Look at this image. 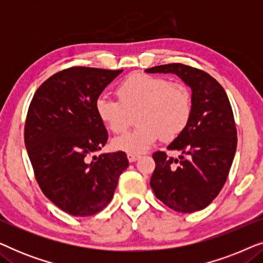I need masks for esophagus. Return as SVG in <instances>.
Instances as JSON below:
<instances>
[{"label":"esophagus","instance_id":"1","mask_svg":"<svg viewBox=\"0 0 263 263\" xmlns=\"http://www.w3.org/2000/svg\"><path fill=\"white\" fill-rule=\"evenodd\" d=\"M128 160L130 161V163H134V161H136L140 158L139 154H132V153H128Z\"/></svg>","mask_w":263,"mask_h":263}]
</instances>
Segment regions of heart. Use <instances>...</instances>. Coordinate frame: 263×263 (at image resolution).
I'll return each mask as SVG.
<instances>
[{
  "mask_svg": "<svg viewBox=\"0 0 263 263\" xmlns=\"http://www.w3.org/2000/svg\"><path fill=\"white\" fill-rule=\"evenodd\" d=\"M118 100L100 96L96 110L115 134L127 130L136 115L139 127L114 140V147L138 154L149 148L157 139L172 141L188 127L193 114V95L182 82L147 74H133L116 88Z\"/></svg>",
  "mask_w": 263,
  "mask_h": 263,
  "instance_id": "1",
  "label": "heart"
}]
</instances>
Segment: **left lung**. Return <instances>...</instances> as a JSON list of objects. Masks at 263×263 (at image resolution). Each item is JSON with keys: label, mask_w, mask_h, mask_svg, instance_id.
Here are the masks:
<instances>
[{"label": "left lung", "mask_w": 263, "mask_h": 263, "mask_svg": "<svg viewBox=\"0 0 263 263\" xmlns=\"http://www.w3.org/2000/svg\"><path fill=\"white\" fill-rule=\"evenodd\" d=\"M146 71L176 74L193 95L188 127L167 146L182 156L174 159L160 151L153 153L156 168L151 188L157 199L176 212L203 210L224 186L236 153L237 129L228 95L206 71L182 63L163 64Z\"/></svg>", "instance_id": "left-lung-1"}]
</instances>
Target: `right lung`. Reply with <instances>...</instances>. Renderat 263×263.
I'll return each mask as SVG.
<instances>
[{"mask_svg":"<svg viewBox=\"0 0 263 263\" xmlns=\"http://www.w3.org/2000/svg\"><path fill=\"white\" fill-rule=\"evenodd\" d=\"M123 69L70 67L35 91L25 122V145L42 192L57 207L89 217L107 206L128 167L124 152H98L107 132L96 100Z\"/></svg>","mask_w":263,"mask_h":263,"instance_id":"right-lung-1","label":"right lung"}]
</instances>
